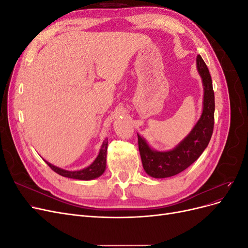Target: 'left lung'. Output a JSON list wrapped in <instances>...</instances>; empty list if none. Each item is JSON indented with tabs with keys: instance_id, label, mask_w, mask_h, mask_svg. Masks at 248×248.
I'll list each match as a JSON object with an SVG mask.
<instances>
[{
	"instance_id": "1",
	"label": "left lung",
	"mask_w": 248,
	"mask_h": 248,
	"mask_svg": "<svg viewBox=\"0 0 248 248\" xmlns=\"http://www.w3.org/2000/svg\"><path fill=\"white\" fill-rule=\"evenodd\" d=\"M197 67L204 86V107L200 120L188 136L172 150L159 152L150 148L147 141L138 134L142 168L153 178H168L183 171L199 158L211 140L215 109L212 79L200 55L197 58Z\"/></svg>"
}]
</instances>
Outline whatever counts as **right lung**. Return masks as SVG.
Masks as SVG:
<instances>
[{
  "mask_svg": "<svg viewBox=\"0 0 248 248\" xmlns=\"http://www.w3.org/2000/svg\"><path fill=\"white\" fill-rule=\"evenodd\" d=\"M107 152H108V139L103 141V144L101 146V149L99 151L98 156L96 157V159L93 161L92 164L84 170H66L63 169H60L58 167L52 166L51 163L46 161L47 163V166L56 171L57 174L61 175L63 177L67 178H71V179H78V180H92L95 178H98L101 176L104 170H106V166H107Z\"/></svg>",
  "mask_w": 248,
  "mask_h": 248,
  "instance_id": "add662e5",
  "label": "right lung"
}]
</instances>
